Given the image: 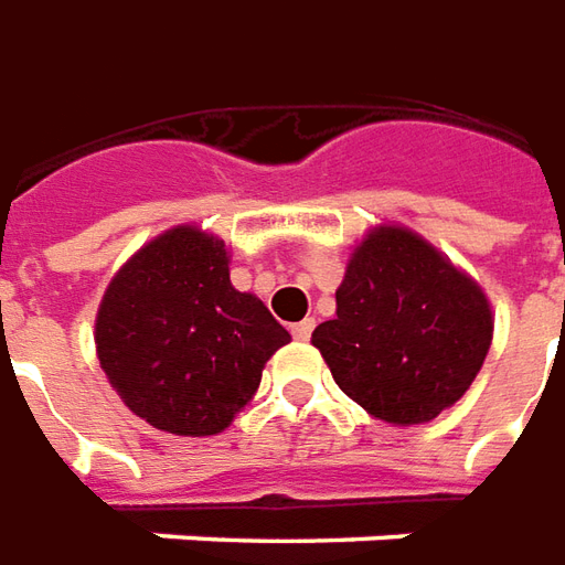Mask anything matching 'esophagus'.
<instances>
[{"instance_id": "obj_1", "label": "esophagus", "mask_w": 565, "mask_h": 565, "mask_svg": "<svg viewBox=\"0 0 565 565\" xmlns=\"http://www.w3.org/2000/svg\"><path fill=\"white\" fill-rule=\"evenodd\" d=\"M313 328H316L313 319H301V322H295V326H291V338H295V340H310Z\"/></svg>"}]
</instances>
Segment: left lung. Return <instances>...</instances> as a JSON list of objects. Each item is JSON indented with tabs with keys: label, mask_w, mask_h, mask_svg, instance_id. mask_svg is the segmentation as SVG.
<instances>
[{
	"label": "left lung",
	"mask_w": 565,
	"mask_h": 565,
	"mask_svg": "<svg viewBox=\"0 0 565 565\" xmlns=\"http://www.w3.org/2000/svg\"><path fill=\"white\" fill-rule=\"evenodd\" d=\"M338 316L313 331L331 377L371 417L429 423L478 377L493 340L483 289L431 243L380 225L353 249Z\"/></svg>",
	"instance_id": "left-lung-1"
}]
</instances>
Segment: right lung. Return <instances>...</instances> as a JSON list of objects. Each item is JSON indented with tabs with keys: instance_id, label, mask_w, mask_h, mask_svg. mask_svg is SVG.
<instances>
[{
	"instance_id": "add662e5",
	"label": "right lung",
	"mask_w": 565,
	"mask_h": 565,
	"mask_svg": "<svg viewBox=\"0 0 565 565\" xmlns=\"http://www.w3.org/2000/svg\"><path fill=\"white\" fill-rule=\"evenodd\" d=\"M225 243L163 231L124 264L97 313V355L136 417L173 435H218L252 402L289 331L231 286Z\"/></svg>"
}]
</instances>
